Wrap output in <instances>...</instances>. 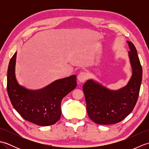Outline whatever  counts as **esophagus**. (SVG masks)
Wrapping results in <instances>:
<instances>
[{"mask_svg": "<svg viewBox=\"0 0 149 149\" xmlns=\"http://www.w3.org/2000/svg\"><path fill=\"white\" fill-rule=\"evenodd\" d=\"M88 74H86V72H81L77 76V79L78 81L80 82L81 83H84V82L86 81L87 79H88Z\"/></svg>", "mask_w": 149, "mask_h": 149, "instance_id": "1", "label": "esophagus"}]
</instances>
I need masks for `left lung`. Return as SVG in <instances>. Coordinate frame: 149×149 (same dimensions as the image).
Returning a JSON list of instances; mask_svg holds the SVG:
<instances>
[{
    "instance_id": "obj_1",
    "label": "left lung",
    "mask_w": 149,
    "mask_h": 149,
    "mask_svg": "<svg viewBox=\"0 0 149 149\" xmlns=\"http://www.w3.org/2000/svg\"><path fill=\"white\" fill-rule=\"evenodd\" d=\"M132 75L126 86L116 90L104 86L93 79L88 80L83 90L88 115L95 123L109 125L126 118L136 104L142 80V68L136 47L127 41Z\"/></svg>"
}]
</instances>
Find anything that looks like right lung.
<instances>
[{"label": "right lung", "mask_w": 149, "mask_h": 149, "mask_svg": "<svg viewBox=\"0 0 149 149\" xmlns=\"http://www.w3.org/2000/svg\"><path fill=\"white\" fill-rule=\"evenodd\" d=\"M16 58L17 52L8 69L7 90L13 106L27 121L40 126L54 124L61 115L62 99L77 86L76 75L56 80L42 89L29 90L16 78Z\"/></svg>", "instance_id": "1"}]
</instances>
